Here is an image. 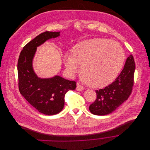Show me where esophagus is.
<instances>
[{
  "label": "esophagus",
  "instance_id": "34e87169",
  "mask_svg": "<svg viewBox=\"0 0 150 150\" xmlns=\"http://www.w3.org/2000/svg\"><path fill=\"white\" fill-rule=\"evenodd\" d=\"M76 89L79 91H83L84 89V87L83 86H81L79 83H77V88H76Z\"/></svg>",
  "mask_w": 150,
  "mask_h": 150
}]
</instances>
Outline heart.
<instances>
[{
  "label": "heart",
  "instance_id": "b5f03b06",
  "mask_svg": "<svg viewBox=\"0 0 150 150\" xmlns=\"http://www.w3.org/2000/svg\"><path fill=\"white\" fill-rule=\"evenodd\" d=\"M125 58L124 50L119 43L96 38L76 44L72 54H64L63 62L70 76L77 73L82 66L81 74L86 83L91 87L102 88L115 80Z\"/></svg>",
  "mask_w": 150,
  "mask_h": 150
}]
</instances>
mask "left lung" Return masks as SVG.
I'll list each match as a JSON object with an SVG mask.
<instances>
[{"label": "left lung", "instance_id": "left-lung-1", "mask_svg": "<svg viewBox=\"0 0 150 150\" xmlns=\"http://www.w3.org/2000/svg\"><path fill=\"white\" fill-rule=\"evenodd\" d=\"M135 63L132 55L127 59L124 69L109 86L95 91L96 99L89 109L97 115H105L111 113L128 99L134 83Z\"/></svg>", "mask_w": 150, "mask_h": 150}]
</instances>
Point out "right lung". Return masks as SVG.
Listing matches in <instances>:
<instances>
[{"instance_id": "add662e5", "label": "right lung", "mask_w": 150, "mask_h": 150, "mask_svg": "<svg viewBox=\"0 0 150 150\" xmlns=\"http://www.w3.org/2000/svg\"><path fill=\"white\" fill-rule=\"evenodd\" d=\"M60 36V32H45L26 44L22 50L17 65L18 87L22 95L40 112L52 115L60 112L64 105V95L74 90L76 83L59 76L52 78L39 77L33 68L37 47L47 40Z\"/></svg>"}]
</instances>
